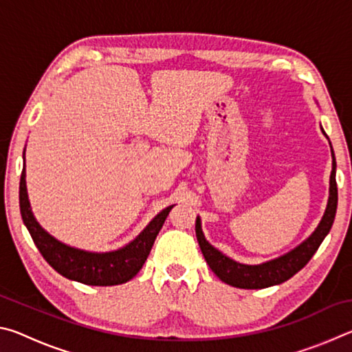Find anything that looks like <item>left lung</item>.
Returning a JSON list of instances; mask_svg holds the SVG:
<instances>
[{"instance_id": "1", "label": "left lung", "mask_w": 352, "mask_h": 352, "mask_svg": "<svg viewBox=\"0 0 352 352\" xmlns=\"http://www.w3.org/2000/svg\"><path fill=\"white\" fill-rule=\"evenodd\" d=\"M324 133V130L321 129ZM327 138V135L324 133ZM332 151V147H331ZM336 157L332 152V172L329 180V200H327V206L324 211V216L321 219L317 228L314 233L307 237V239L300 243L296 248L292 250L287 254L279 256L276 259L262 262L258 265H247L241 264L230 259L228 256L220 253L217 248H214L210 242L205 239L204 231H201L200 217L195 220V236H197L199 245L201 253L205 256V261L210 265V269L216 273V276L222 279L223 283L233 285V287L239 289H265L270 285L281 284L287 281L295 273L300 272L312 256L317 252L321 245L324 237L329 233L336 219L337 211V201H338V192H337V182H336Z\"/></svg>"}]
</instances>
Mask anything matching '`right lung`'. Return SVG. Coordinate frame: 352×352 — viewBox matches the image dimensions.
<instances>
[{"label":"right lung","instance_id":"right-lung-1","mask_svg":"<svg viewBox=\"0 0 352 352\" xmlns=\"http://www.w3.org/2000/svg\"><path fill=\"white\" fill-rule=\"evenodd\" d=\"M172 208L174 205L157 214L152 222L136 236V239L126 247L107 253L85 252L57 241L41 228L34 217L28 199L25 169L20 178V212L38 252L62 276L88 285H116L130 281L144 265L157 234Z\"/></svg>","mask_w":352,"mask_h":352}]
</instances>
